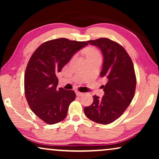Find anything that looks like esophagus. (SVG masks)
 Returning a JSON list of instances; mask_svg holds the SVG:
<instances>
[{
  "mask_svg": "<svg viewBox=\"0 0 159 159\" xmlns=\"http://www.w3.org/2000/svg\"><path fill=\"white\" fill-rule=\"evenodd\" d=\"M76 95H77V96H82V95H83V93H80L79 91H76Z\"/></svg>",
  "mask_w": 159,
  "mask_h": 159,
  "instance_id": "esophagus-1",
  "label": "esophagus"
}]
</instances>
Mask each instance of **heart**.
Returning <instances> with one entry per match:
<instances>
[{"label": "heart", "mask_w": 159, "mask_h": 159, "mask_svg": "<svg viewBox=\"0 0 159 159\" xmlns=\"http://www.w3.org/2000/svg\"><path fill=\"white\" fill-rule=\"evenodd\" d=\"M90 55H98V51L94 48H89L88 51H86V56Z\"/></svg>", "instance_id": "heart-1"}]
</instances>
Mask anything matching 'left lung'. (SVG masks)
Masks as SVG:
<instances>
[{"label": "left lung", "instance_id": "obj_1", "mask_svg": "<svg viewBox=\"0 0 159 159\" xmlns=\"http://www.w3.org/2000/svg\"><path fill=\"white\" fill-rule=\"evenodd\" d=\"M101 49L103 56L101 77L107 80L103 85L104 95L93 96V102L84 108L85 116L95 122L108 125L123 114L133 99L136 76L133 63L125 49L108 38L88 41Z\"/></svg>", "mask_w": 159, "mask_h": 159}]
</instances>
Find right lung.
<instances>
[{
	"label": "right lung",
	"instance_id": "add662e5",
	"mask_svg": "<svg viewBox=\"0 0 159 159\" xmlns=\"http://www.w3.org/2000/svg\"><path fill=\"white\" fill-rule=\"evenodd\" d=\"M88 42L58 38L43 43L32 54L25 74V97L30 108L48 125L66 118L69 106L75 101L73 90L57 89V75L74 54Z\"/></svg>",
	"mask_w": 159,
	"mask_h": 159
}]
</instances>
